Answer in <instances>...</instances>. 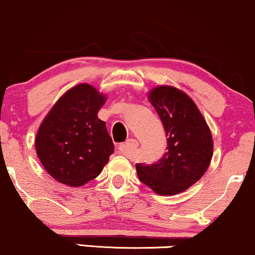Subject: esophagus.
<instances>
[{"mask_svg": "<svg viewBox=\"0 0 255 255\" xmlns=\"http://www.w3.org/2000/svg\"><path fill=\"white\" fill-rule=\"evenodd\" d=\"M138 145H139V144H138L137 140L133 139V138H131V139H128L127 143L121 144V145H119V150H121L125 156H128L131 152L137 149Z\"/></svg>", "mask_w": 255, "mask_h": 255, "instance_id": "obj_1", "label": "esophagus"}]
</instances>
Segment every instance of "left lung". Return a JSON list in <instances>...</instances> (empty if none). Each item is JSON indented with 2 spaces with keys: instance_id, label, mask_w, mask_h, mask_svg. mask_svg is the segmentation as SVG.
I'll list each match as a JSON object with an SVG mask.
<instances>
[{
  "instance_id": "8db88e82",
  "label": "left lung",
  "mask_w": 255,
  "mask_h": 255,
  "mask_svg": "<svg viewBox=\"0 0 255 255\" xmlns=\"http://www.w3.org/2000/svg\"><path fill=\"white\" fill-rule=\"evenodd\" d=\"M147 98L168 136V151L152 164H136L138 178L163 196L183 193L210 165L214 151L210 128L196 104L183 91L162 85L150 90Z\"/></svg>"
}]
</instances>
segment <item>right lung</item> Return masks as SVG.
I'll return each mask as SVG.
<instances>
[{
    "label": "right lung",
    "instance_id": "obj_1",
    "mask_svg": "<svg viewBox=\"0 0 255 255\" xmlns=\"http://www.w3.org/2000/svg\"><path fill=\"white\" fill-rule=\"evenodd\" d=\"M106 94L92 85H75L62 94L40 124L35 150L41 164L55 181L81 187L96 178L115 145L98 112Z\"/></svg>",
    "mask_w": 255,
    "mask_h": 255
}]
</instances>
